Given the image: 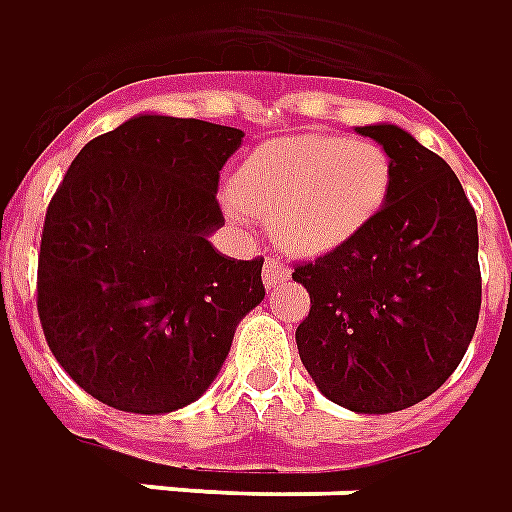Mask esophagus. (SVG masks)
Masks as SVG:
<instances>
[{"label":"esophagus","mask_w":512,"mask_h":512,"mask_svg":"<svg viewBox=\"0 0 512 512\" xmlns=\"http://www.w3.org/2000/svg\"><path fill=\"white\" fill-rule=\"evenodd\" d=\"M289 275H292V267H289L284 256H267V262H264V286L267 289L284 286L289 281Z\"/></svg>","instance_id":"esophagus-1"}]
</instances>
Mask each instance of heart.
<instances>
[{
	"mask_svg": "<svg viewBox=\"0 0 512 512\" xmlns=\"http://www.w3.org/2000/svg\"><path fill=\"white\" fill-rule=\"evenodd\" d=\"M391 187L389 151L339 134L278 137L256 148L234 179L239 204L275 220L278 239L297 253H325L355 237L386 206Z\"/></svg>",
	"mask_w": 512,
	"mask_h": 512,
	"instance_id": "heart-1",
	"label": "heart"
}]
</instances>
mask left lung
Segmentation results:
<instances>
[{"instance_id": "left-lung-1", "label": "left lung", "mask_w": 512, "mask_h": 512, "mask_svg": "<svg viewBox=\"0 0 512 512\" xmlns=\"http://www.w3.org/2000/svg\"><path fill=\"white\" fill-rule=\"evenodd\" d=\"M389 151L394 187L378 217L314 262L297 353L317 389L358 413L427 400L458 369L480 320L477 215L458 176L391 123L358 126Z\"/></svg>"}]
</instances>
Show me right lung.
I'll return each instance as SVG.
<instances>
[{
  "instance_id": "obj_1",
  "label": "right lung",
  "mask_w": 512,
  "mask_h": 512,
  "mask_svg": "<svg viewBox=\"0 0 512 512\" xmlns=\"http://www.w3.org/2000/svg\"><path fill=\"white\" fill-rule=\"evenodd\" d=\"M242 129L140 115L93 137L46 209L38 317L76 386L126 413L195 402L264 300V259L212 248Z\"/></svg>"
}]
</instances>
